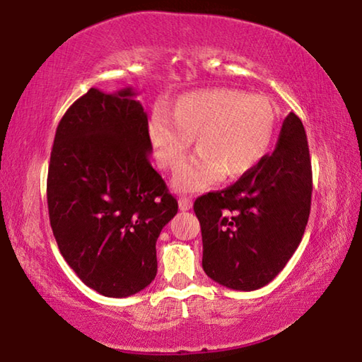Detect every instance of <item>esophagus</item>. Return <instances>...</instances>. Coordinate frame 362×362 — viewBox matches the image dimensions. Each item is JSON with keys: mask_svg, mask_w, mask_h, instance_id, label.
I'll use <instances>...</instances> for the list:
<instances>
[{"mask_svg": "<svg viewBox=\"0 0 362 362\" xmlns=\"http://www.w3.org/2000/svg\"><path fill=\"white\" fill-rule=\"evenodd\" d=\"M192 206H193L192 199L187 198V196H183V198L179 199V209L180 211H189V209H192Z\"/></svg>", "mask_w": 362, "mask_h": 362, "instance_id": "34e87169", "label": "esophagus"}]
</instances>
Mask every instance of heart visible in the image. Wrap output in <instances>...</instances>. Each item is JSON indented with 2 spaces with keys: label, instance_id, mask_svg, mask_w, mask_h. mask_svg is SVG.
Instances as JSON below:
<instances>
[{
  "label": "heart",
  "instance_id": "heart-1",
  "mask_svg": "<svg viewBox=\"0 0 362 362\" xmlns=\"http://www.w3.org/2000/svg\"><path fill=\"white\" fill-rule=\"evenodd\" d=\"M276 127V107L268 97L216 88L182 95L173 115L156 108L148 136L158 164L166 169L180 166L196 137L199 153L174 175L179 192H196L222 177L240 179L259 166Z\"/></svg>",
  "mask_w": 362,
  "mask_h": 362
}]
</instances>
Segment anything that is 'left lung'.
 Listing matches in <instances>:
<instances>
[{
	"instance_id": "1",
	"label": "left lung",
	"mask_w": 362,
	"mask_h": 362,
	"mask_svg": "<svg viewBox=\"0 0 362 362\" xmlns=\"http://www.w3.org/2000/svg\"><path fill=\"white\" fill-rule=\"evenodd\" d=\"M311 189L305 127L289 113L272 155L231 187L194 201L207 276L235 291L260 289L276 278L302 241Z\"/></svg>"
}]
</instances>
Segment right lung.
<instances>
[{
	"label": "right lung",
	"mask_w": 362,
	"mask_h": 362,
	"mask_svg": "<svg viewBox=\"0 0 362 362\" xmlns=\"http://www.w3.org/2000/svg\"><path fill=\"white\" fill-rule=\"evenodd\" d=\"M137 93L90 88L60 119L47 170V209L60 254L105 297H129L156 276V241L179 211L150 164Z\"/></svg>",
	"instance_id": "add662e5"
}]
</instances>
